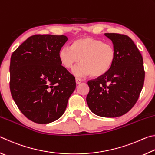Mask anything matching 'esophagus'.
<instances>
[{
    "mask_svg": "<svg viewBox=\"0 0 155 155\" xmlns=\"http://www.w3.org/2000/svg\"><path fill=\"white\" fill-rule=\"evenodd\" d=\"M81 81H82V80H81V78H76V83H77V84H79Z\"/></svg>",
    "mask_w": 155,
    "mask_h": 155,
    "instance_id": "34e87169",
    "label": "esophagus"
}]
</instances>
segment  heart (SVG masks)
<instances>
[{
	"mask_svg": "<svg viewBox=\"0 0 155 155\" xmlns=\"http://www.w3.org/2000/svg\"><path fill=\"white\" fill-rule=\"evenodd\" d=\"M59 59L63 66L73 69L77 77L90 74L100 77L108 72L114 64L116 52L114 45L91 37H83L73 41L71 47L64 46L59 50Z\"/></svg>",
	"mask_w": 155,
	"mask_h": 155,
	"instance_id": "heart-1",
	"label": "heart"
}]
</instances>
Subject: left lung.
Listing matches in <instances>:
<instances>
[{
  "label": "left lung",
  "mask_w": 155,
  "mask_h": 155,
  "mask_svg": "<svg viewBox=\"0 0 155 155\" xmlns=\"http://www.w3.org/2000/svg\"><path fill=\"white\" fill-rule=\"evenodd\" d=\"M104 35L114 44L115 60L106 74L88 81L86 101L94 114L115 117L127 114L137 103L145 71L141 54L129 37L114 33Z\"/></svg>",
  "instance_id": "obj_1"
}]
</instances>
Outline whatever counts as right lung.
I'll use <instances>...</instances> for the list:
<instances>
[{
    "label": "right lung",
    "instance_id": "right-lung-1",
    "mask_svg": "<svg viewBox=\"0 0 155 155\" xmlns=\"http://www.w3.org/2000/svg\"><path fill=\"white\" fill-rule=\"evenodd\" d=\"M67 41L65 35H34L12 54V98L32 122L48 124L59 119L75 90L74 77L62 66L58 57Z\"/></svg>",
    "mask_w": 155,
    "mask_h": 155
}]
</instances>
